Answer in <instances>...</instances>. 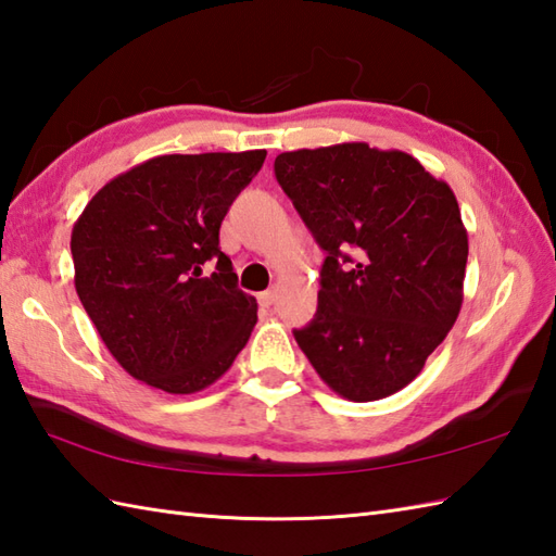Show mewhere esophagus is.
<instances>
[{"label":"esophagus","instance_id":"obj_1","mask_svg":"<svg viewBox=\"0 0 556 556\" xmlns=\"http://www.w3.org/2000/svg\"><path fill=\"white\" fill-rule=\"evenodd\" d=\"M275 301H277V291H263V293H260V296H257V303L263 305V308H269V305L275 303Z\"/></svg>","mask_w":556,"mask_h":556}]
</instances>
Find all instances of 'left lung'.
I'll return each instance as SVG.
<instances>
[{"label":"left lung","mask_w":556,"mask_h":556,"mask_svg":"<svg viewBox=\"0 0 556 556\" xmlns=\"http://www.w3.org/2000/svg\"><path fill=\"white\" fill-rule=\"evenodd\" d=\"M275 176L327 253L317 313L293 329L317 375L377 401L420 375L464 303L468 233L456 195L401 150L281 152Z\"/></svg>","instance_id":"8db88e82"}]
</instances>
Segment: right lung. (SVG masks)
<instances>
[{"label":"right lung","instance_id":"1","mask_svg":"<svg viewBox=\"0 0 556 556\" xmlns=\"http://www.w3.org/2000/svg\"><path fill=\"white\" fill-rule=\"evenodd\" d=\"M265 150L162 155L92 195L71 231L76 293L122 368L193 394L231 368L257 323L219 227ZM216 271L204 277V267Z\"/></svg>","mask_w":556,"mask_h":556}]
</instances>
